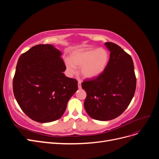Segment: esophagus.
Segmentation results:
<instances>
[{
  "label": "esophagus",
  "instance_id": "34e87169",
  "mask_svg": "<svg viewBox=\"0 0 159 159\" xmlns=\"http://www.w3.org/2000/svg\"><path fill=\"white\" fill-rule=\"evenodd\" d=\"M78 88H81V81L80 80H78Z\"/></svg>",
  "mask_w": 159,
  "mask_h": 159
}]
</instances>
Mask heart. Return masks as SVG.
<instances>
[{"mask_svg":"<svg viewBox=\"0 0 159 159\" xmlns=\"http://www.w3.org/2000/svg\"><path fill=\"white\" fill-rule=\"evenodd\" d=\"M110 59L107 50L80 48L72 52L70 59L65 60L66 69L70 74L76 72V67H81V74L85 78H95L107 68Z\"/></svg>","mask_w":159,"mask_h":159,"instance_id":"1","label":"heart"}]
</instances>
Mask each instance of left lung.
<instances>
[{
    "label": "left lung",
    "mask_w": 159,
    "mask_h": 159,
    "mask_svg": "<svg viewBox=\"0 0 159 159\" xmlns=\"http://www.w3.org/2000/svg\"><path fill=\"white\" fill-rule=\"evenodd\" d=\"M105 44L110 51L107 68L97 78L81 84L87 93L85 109L99 121H109L122 114L131 102L137 83L131 56L113 42Z\"/></svg>",
    "instance_id": "obj_1"
}]
</instances>
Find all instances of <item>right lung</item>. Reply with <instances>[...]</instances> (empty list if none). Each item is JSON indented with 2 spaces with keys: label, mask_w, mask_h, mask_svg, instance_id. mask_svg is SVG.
I'll use <instances>...</instances> for the list:
<instances>
[{
  "label": "right lung",
  "mask_w": 159,
  "mask_h": 159,
  "mask_svg": "<svg viewBox=\"0 0 159 159\" xmlns=\"http://www.w3.org/2000/svg\"><path fill=\"white\" fill-rule=\"evenodd\" d=\"M61 52L51 44L33 46L17 62L14 97L28 117L39 123L60 119L78 90V81L66 77Z\"/></svg>",
  "instance_id": "right-lung-1"
}]
</instances>
